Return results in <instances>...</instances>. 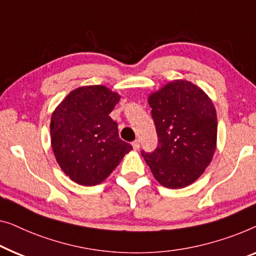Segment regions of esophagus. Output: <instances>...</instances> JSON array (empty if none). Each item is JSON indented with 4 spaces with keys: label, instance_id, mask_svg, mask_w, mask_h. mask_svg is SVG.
<instances>
[{
    "label": "esophagus",
    "instance_id": "obj_1",
    "mask_svg": "<svg viewBox=\"0 0 256 256\" xmlns=\"http://www.w3.org/2000/svg\"><path fill=\"white\" fill-rule=\"evenodd\" d=\"M132 146H133V148L134 150H139V147H140V142L138 139L136 140H134V142H132Z\"/></svg>",
    "mask_w": 256,
    "mask_h": 256
}]
</instances>
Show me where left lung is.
Instances as JSON below:
<instances>
[{"mask_svg": "<svg viewBox=\"0 0 256 256\" xmlns=\"http://www.w3.org/2000/svg\"><path fill=\"white\" fill-rule=\"evenodd\" d=\"M158 133L153 152L142 150L156 181L169 189L192 184L211 162L217 145V114L200 87L169 82L148 97Z\"/></svg>", "mask_w": 256, "mask_h": 256, "instance_id": "obj_1", "label": "left lung"}]
</instances>
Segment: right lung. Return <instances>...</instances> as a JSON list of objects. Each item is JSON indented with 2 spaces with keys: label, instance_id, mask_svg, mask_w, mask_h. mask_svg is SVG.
<instances>
[{
  "label": "right lung",
  "instance_id": "right-lung-1",
  "mask_svg": "<svg viewBox=\"0 0 256 256\" xmlns=\"http://www.w3.org/2000/svg\"><path fill=\"white\" fill-rule=\"evenodd\" d=\"M120 98L104 86H86L68 94L52 114L53 153L78 184H100L132 150L109 116Z\"/></svg>",
  "mask_w": 256,
  "mask_h": 256
}]
</instances>
